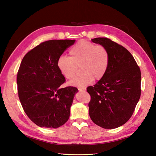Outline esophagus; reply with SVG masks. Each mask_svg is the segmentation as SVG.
Masks as SVG:
<instances>
[{
  "label": "esophagus",
  "instance_id": "34e87169",
  "mask_svg": "<svg viewBox=\"0 0 156 156\" xmlns=\"http://www.w3.org/2000/svg\"><path fill=\"white\" fill-rule=\"evenodd\" d=\"M78 90H79V92H84V91L86 90V88L80 87V88H78Z\"/></svg>",
  "mask_w": 156,
  "mask_h": 156
}]
</instances>
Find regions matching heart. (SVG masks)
Listing matches in <instances>:
<instances>
[{
  "mask_svg": "<svg viewBox=\"0 0 156 156\" xmlns=\"http://www.w3.org/2000/svg\"><path fill=\"white\" fill-rule=\"evenodd\" d=\"M69 57L61 56L57 60L60 72L67 79H72L78 67L83 73L73 79L69 84L86 87L95 78L100 80L107 72L110 62V55L105 46L96 45L87 40H80L69 51Z\"/></svg>",
  "mask_w": 156,
  "mask_h": 156,
  "instance_id": "obj_1",
  "label": "heart"
}]
</instances>
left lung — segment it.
<instances>
[{"label":"left lung","mask_w":156,"mask_h":156,"mask_svg":"<svg viewBox=\"0 0 156 156\" xmlns=\"http://www.w3.org/2000/svg\"><path fill=\"white\" fill-rule=\"evenodd\" d=\"M92 41L105 47L110 62L105 76L87 89L91 97L89 115L96 125L115 129L129 120L139 100L140 70L123 46L107 37H96Z\"/></svg>","instance_id":"8db88e82"}]
</instances>
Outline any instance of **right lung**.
<instances>
[{"mask_svg": "<svg viewBox=\"0 0 156 156\" xmlns=\"http://www.w3.org/2000/svg\"><path fill=\"white\" fill-rule=\"evenodd\" d=\"M75 40L42 42L25 55L17 76L18 96L23 110L35 124L57 128L66 122L78 89L60 88L66 81L57 60Z\"/></svg>", "mask_w": 156, "mask_h": 156, "instance_id": "add662e5", "label": "right lung"}]
</instances>
